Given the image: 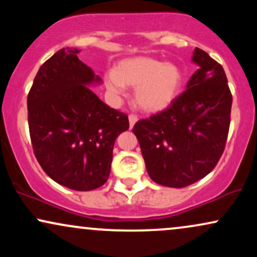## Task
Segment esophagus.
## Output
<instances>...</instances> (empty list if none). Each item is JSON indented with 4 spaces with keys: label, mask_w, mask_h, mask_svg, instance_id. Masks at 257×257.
I'll list each match as a JSON object with an SVG mask.
<instances>
[{
    "label": "esophagus",
    "mask_w": 257,
    "mask_h": 257,
    "mask_svg": "<svg viewBox=\"0 0 257 257\" xmlns=\"http://www.w3.org/2000/svg\"><path fill=\"white\" fill-rule=\"evenodd\" d=\"M137 122H138V117L135 116V114H131V116H129V128L131 129L134 128V124Z\"/></svg>",
    "instance_id": "esophagus-1"
}]
</instances>
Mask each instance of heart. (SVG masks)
<instances>
[{
    "instance_id": "b5f03b06",
    "label": "heart",
    "mask_w": 257,
    "mask_h": 257,
    "mask_svg": "<svg viewBox=\"0 0 257 257\" xmlns=\"http://www.w3.org/2000/svg\"><path fill=\"white\" fill-rule=\"evenodd\" d=\"M105 87L114 99L122 98L125 87L134 88V102L141 111L157 113L178 98L182 85L181 70L172 63L150 57L120 60L104 77Z\"/></svg>"
}]
</instances>
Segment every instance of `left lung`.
Instances as JSON below:
<instances>
[{"instance_id": "obj_1", "label": "left lung", "mask_w": 257, "mask_h": 257, "mask_svg": "<svg viewBox=\"0 0 257 257\" xmlns=\"http://www.w3.org/2000/svg\"><path fill=\"white\" fill-rule=\"evenodd\" d=\"M198 66L186 90L166 111L139 120L133 133L153 181L186 187L214 169L225 150L232 95L226 73L208 53L196 48Z\"/></svg>"}]
</instances>
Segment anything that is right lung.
I'll list each match as a JSON object with an SVG mask.
<instances>
[{
	"instance_id": "obj_1",
	"label": "right lung",
	"mask_w": 257,
	"mask_h": 257,
	"mask_svg": "<svg viewBox=\"0 0 257 257\" xmlns=\"http://www.w3.org/2000/svg\"><path fill=\"white\" fill-rule=\"evenodd\" d=\"M63 48L38 70L28 95L29 129L38 163L49 178L75 191L107 181L112 151L128 116L102 102L89 87L102 79Z\"/></svg>"
}]
</instances>
